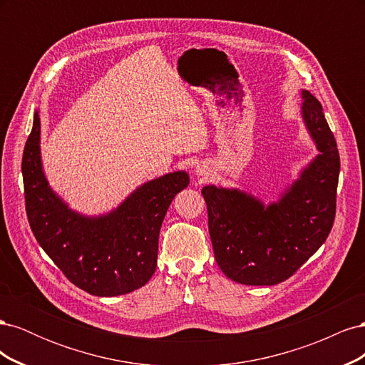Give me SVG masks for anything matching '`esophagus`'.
<instances>
[{"mask_svg": "<svg viewBox=\"0 0 365 365\" xmlns=\"http://www.w3.org/2000/svg\"><path fill=\"white\" fill-rule=\"evenodd\" d=\"M196 172H197V175H201V176H204V175H205V170H204L202 168H201V169H197Z\"/></svg>", "mask_w": 365, "mask_h": 365, "instance_id": "1", "label": "esophagus"}]
</instances>
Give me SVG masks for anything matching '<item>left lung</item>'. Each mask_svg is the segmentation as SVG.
Segmentation results:
<instances>
[{"instance_id": "obj_1", "label": "left lung", "mask_w": 365, "mask_h": 365, "mask_svg": "<svg viewBox=\"0 0 365 365\" xmlns=\"http://www.w3.org/2000/svg\"><path fill=\"white\" fill-rule=\"evenodd\" d=\"M302 114L319 155L282 200L264 207L244 192L207 185L202 196L215 259L228 279L272 286L289 279L324 244L336 212L339 153L317 98L303 91Z\"/></svg>"}]
</instances>
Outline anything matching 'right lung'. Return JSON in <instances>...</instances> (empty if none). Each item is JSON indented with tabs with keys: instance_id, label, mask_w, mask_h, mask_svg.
<instances>
[{
	"instance_id": "1",
	"label": "right lung",
	"mask_w": 365,
	"mask_h": 365,
	"mask_svg": "<svg viewBox=\"0 0 365 365\" xmlns=\"http://www.w3.org/2000/svg\"><path fill=\"white\" fill-rule=\"evenodd\" d=\"M41 121L35 113L23 155L26 212L38 244L77 288L115 297L145 286L155 272L163 219L189 175L173 172L143 184L117 210L85 217L48 187L39 149Z\"/></svg>"
}]
</instances>
